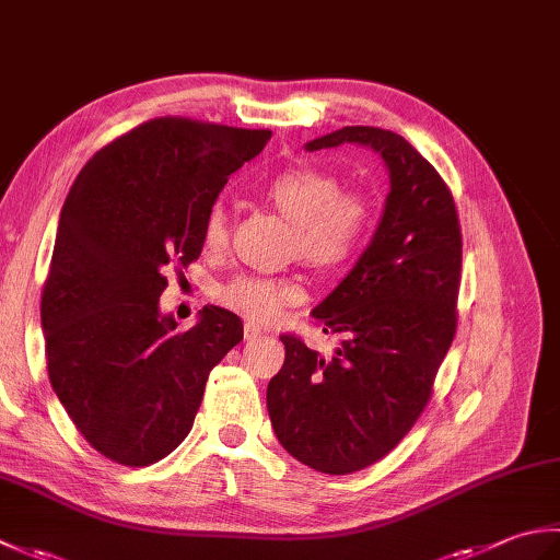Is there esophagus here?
<instances>
[{
	"label": "esophagus",
	"instance_id": "obj_1",
	"mask_svg": "<svg viewBox=\"0 0 560 560\" xmlns=\"http://www.w3.org/2000/svg\"><path fill=\"white\" fill-rule=\"evenodd\" d=\"M261 335V329L253 323H245V339H257Z\"/></svg>",
	"mask_w": 560,
	"mask_h": 560
}]
</instances>
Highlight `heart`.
Here are the masks:
<instances>
[{
    "instance_id": "heart-1",
    "label": "heart",
    "mask_w": 560,
    "mask_h": 560,
    "mask_svg": "<svg viewBox=\"0 0 560 560\" xmlns=\"http://www.w3.org/2000/svg\"><path fill=\"white\" fill-rule=\"evenodd\" d=\"M261 192L295 223L293 255H301L313 267H341L359 253L371 231V205L361 195L341 192L339 180L329 173L289 168L273 175ZM201 241L209 249H223L229 243V211L223 201L209 207L201 223ZM305 295L299 277L261 273H235L213 289L219 305L247 317L253 325L277 323L289 307L303 303Z\"/></svg>"
}]
</instances>
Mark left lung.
<instances>
[{
	"label": "left lung",
	"mask_w": 560,
	"mask_h": 560,
	"mask_svg": "<svg viewBox=\"0 0 560 560\" xmlns=\"http://www.w3.org/2000/svg\"><path fill=\"white\" fill-rule=\"evenodd\" d=\"M361 144L380 153L389 195L371 245L313 317L343 341L331 359L283 335L287 361L267 409L291 457L323 474L371 467L425 409L457 329L462 231L450 187L407 139L343 127L307 151Z\"/></svg>",
	"instance_id": "1"
}]
</instances>
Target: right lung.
I'll use <instances>...</instances> for the list:
<instances>
[{
	"label": "right lung",
	"mask_w": 560,
	"mask_h": 560,
	"mask_svg": "<svg viewBox=\"0 0 560 560\" xmlns=\"http://www.w3.org/2000/svg\"><path fill=\"white\" fill-rule=\"evenodd\" d=\"M269 129L156 117L96 151L59 213L40 319L47 375L93 450L149 467L183 443L211 368L243 339L217 305L175 331L159 299L201 255V223Z\"/></svg>",
	"instance_id": "right-lung-1"
}]
</instances>
